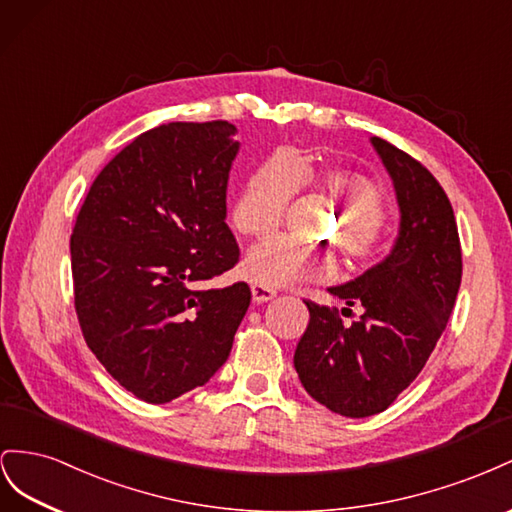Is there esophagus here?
<instances>
[{
  "label": "esophagus",
  "mask_w": 512,
  "mask_h": 512,
  "mask_svg": "<svg viewBox=\"0 0 512 512\" xmlns=\"http://www.w3.org/2000/svg\"><path fill=\"white\" fill-rule=\"evenodd\" d=\"M251 294H253V300L257 304H264V302H270V300L276 298V291L270 289V287H264V285H253Z\"/></svg>",
  "instance_id": "esophagus-1"
}]
</instances>
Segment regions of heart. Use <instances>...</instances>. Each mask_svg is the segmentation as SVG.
Instances as JSON below:
<instances>
[{
    "label": "heart",
    "mask_w": 512,
    "mask_h": 512,
    "mask_svg": "<svg viewBox=\"0 0 512 512\" xmlns=\"http://www.w3.org/2000/svg\"><path fill=\"white\" fill-rule=\"evenodd\" d=\"M315 184L345 212L341 248L356 266H373L382 257V221L386 193L369 175L352 169H313L304 158L270 156L244 180L233 203V223L248 236H266L281 225L298 184ZM332 259L294 238L274 236L255 244L244 259V272L255 285L289 287L302 281H324Z\"/></svg>",
    "instance_id": "obj_1"
}]
</instances>
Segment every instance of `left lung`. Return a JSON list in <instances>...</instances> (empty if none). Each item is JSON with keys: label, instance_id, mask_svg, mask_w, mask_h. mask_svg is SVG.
Here are the masks:
<instances>
[{"label": "left lung", "instance_id": "8db88e82", "mask_svg": "<svg viewBox=\"0 0 512 512\" xmlns=\"http://www.w3.org/2000/svg\"><path fill=\"white\" fill-rule=\"evenodd\" d=\"M392 178L401 212L399 236L386 259L337 287V309L304 302L309 326L294 354L304 390L330 412L367 418L410 386L440 341L461 285L455 212L431 171L392 143L371 137Z\"/></svg>", "mask_w": 512, "mask_h": 512}]
</instances>
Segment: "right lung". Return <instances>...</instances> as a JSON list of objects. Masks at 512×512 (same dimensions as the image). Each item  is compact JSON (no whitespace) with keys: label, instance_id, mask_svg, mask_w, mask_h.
Listing matches in <instances>:
<instances>
[{"label":"right lung","instance_id":"add662e5","mask_svg":"<svg viewBox=\"0 0 512 512\" xmlns=\"http://www.w3.org/2000/svg\"><path fill=\"white\" fill-rule=\"evenodd\" d=\"M236 133L216 120L139 135L98 173L72 229L83 339L154 405L210 382L251 304L246 283L206 287L240 257L225 223Z\"/></svg>","mask_w":512,"mask_h":512}]
</instances>
